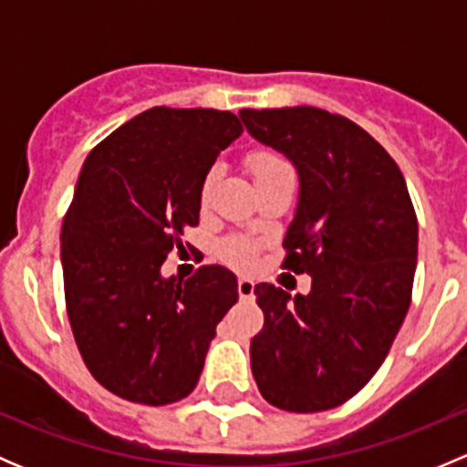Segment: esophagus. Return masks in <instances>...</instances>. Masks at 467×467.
Instances as JSON below:
<instances>
[{
  "mask_svg": "<svg viewBox=\"0 0 467 467\" xmlns=\"http://www.w3.org/2000/svg\"><path fill=\"white\" fill-rule=\"evenodd\" d=\"M237 291H239V298H242V300H251L253 298V291H255V282H253L251 277H239Z\"/></svg>",
  "mask_w": 467,
  "mask_h": 467,
  "instance_id": "1",
  "label": "esophagus"
}]
</instances>
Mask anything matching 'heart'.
Wrapping results in <instances>:
<instances>
[{
    "instance_id": "1",
    "label": "heart",
    "mask_w": 467,
    "mask_h": 467,
    "mask_svg": "<svg viewBox=\"0 0 467 467\" xmlns=\"http://www.w3.org/2000/svg\"><path fill=\"white\" fill-rule=\"evenodd\" d=\"M248 164H251L255 182L264 181V178L277 176V173L291 171L289 164H286L277 153H271V150H257V153H253L251 158H248ZM216 178H219V171H216V169H212L205 176L203 185H201V203H207ZM221 257L228 264H233L234 268H251L257 260V244L242 237L225 239V242L221 244Z\"/></svg>"
}]
</instances>
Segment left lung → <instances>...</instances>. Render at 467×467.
<instances>
[{"label": "left lung", "mask_w": 467, "mask_h": 467, "mask_svg": "<svg viewBox=\"0 0 467 467\" xmlns=\"http://www.w3.org/2000/svg\"><path fill=\"white\" fill-rule=\"evenodd\" d=\"M257 142L298 169L282 266L307 296L255 285L264 327L251 341L262 398L296 413L348 402L378 373L411 305L418 219L402 171L361 126L312 106L239 112Z\"/></svg>", "instance_id": "left-lung-1"}]
</instances>
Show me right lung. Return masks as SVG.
<instances>
[{"label": "right lung", "instance_id": "1", "mask_svg": "<svg viewBox=\"0 0 467 467\" xmlns=\"http://www.w3.org/2000/svg\"><path fill=\"white\" fill-rule=\"evenodd\" d=\"M242 121L212 108H150L89 150L63 219L65 305L92 378L130 402L162 407L194 390L237 277L205 264L187 280L160 266L201 185Z\"/></svg>", "mask_w": 467, "mask_h": 467}]
</instances>
